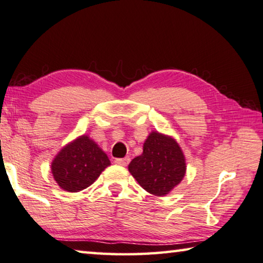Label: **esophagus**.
I'll use <instances>...</instances> for the list:
<instances>
[{
  "mask_svg": "<svg viewBox=\"0 0 263 263\" xmlns=\"http://www.w3.org/2000/svg\"><path fill=\"white\" fill-rule=\"evenodd\" d=\"M129 161H130V159L127 156V157H124V159H116L115 163L120 164V165H127L129 163Z\"/></svg>",
  "mask_w": 263,
  "mask_h": 263,
  "instance_id": "obj_1",
  "label": "esophagus"
}]
</instances>
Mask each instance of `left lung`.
<instances>
[{
	"label": "left lung",
	"mask_w": 263,
	"mask_h": 263,
	"mask_svg": "<svg viewBox=\"0 0 263 263\" xmlns=\"http://www.w3.org/2000/svg\"><path fill=\"white\" fill-rule=\"evenodd\" d=\"M129 172L144 191L164 196L182 181L185 159L179 143L171 136L152 132L143 144V153L132 160Z\"/></svg>",
	"instance_id": "left-lung-1"
}]
</instances>
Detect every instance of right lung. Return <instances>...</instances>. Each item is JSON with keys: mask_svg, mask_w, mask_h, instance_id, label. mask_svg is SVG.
Returning <instances> with one entry per match:
<instances>
[{"mask_svg": "<svg viewBox=\"0 0 263 263\" xmlns=\"http://www.w3.org/2000/svg\"><path fill=\"white\" fill-rule=\"evenodd\" d=\"M110 164L108 156L89 136L82 135L68 143L51 162L52 176L63 191H83Z\"/></svg>", "mask_w": 263, "mask_h": 263, "instance_id": "add662e5", "label": "right lung"}]
</instances>
